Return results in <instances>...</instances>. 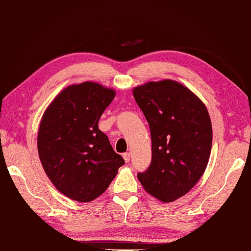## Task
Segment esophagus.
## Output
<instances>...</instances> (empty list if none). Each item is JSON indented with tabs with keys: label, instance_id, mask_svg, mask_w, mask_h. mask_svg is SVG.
<instances>
[{
	"label": "esophagus",
	"instance_id": "34e87169",
	"mask_svg": "<svg viewBox=\"0 0 251 251\" xmlns=\"http://www.w3.org/2000/svg\"><path fill=\"white\" fill-rule=\"evenodd\" d=\"M124 158H125L126 162H129V161H130V158H131V154H130V152H125V154H124Z\"/></svg>",
	"mask_w": 251,
	"mask_h": 251
}]
</instances>
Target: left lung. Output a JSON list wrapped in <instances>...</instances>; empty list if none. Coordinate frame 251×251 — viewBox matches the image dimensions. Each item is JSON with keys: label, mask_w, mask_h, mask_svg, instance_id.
<instances>
[{"label": "left lung", "mask_w": 251, "mask_h": 251, "mask_svg": "<svg viewBox=\"0 0 251 251\" xmlns=\"http://www.w3.org/2000/svg\"><path fill=\"white\" fill-rule=\"evenodd\" d=\"M150 125L151 161L137 178L144 190L163 202L182 197L206 170L212 126L206 106L185 86L172 80L133 90Z\"/></svg>", "instance_id": "left-lung-1"}]
</instances>
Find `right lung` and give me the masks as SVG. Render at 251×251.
<instances>
[{"label": "right lung", "instance_id": "1", "mask_svg": "<svg viewBox=\"0 0 251 251\" xmlns=\"http://www.w3.org/2000/svg\"><path fill=\"white\" fill-rule=\"evenodd\" d=\"M115 95L94 82L70 85L41 120V163L55 187L74 201L88 202L100 196L125 165L99 129L100 116Z\"/></svg>", "mask_w": 251, "mask_h": 251}]
</instances>
